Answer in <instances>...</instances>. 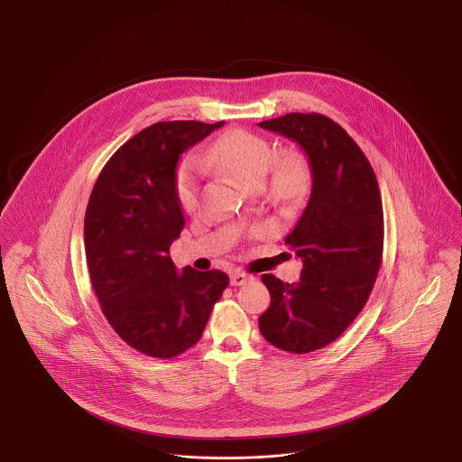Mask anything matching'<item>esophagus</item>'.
<instances>
[{"instance_id": "1", "label": "esophagus", "mask_w": 462, "mask_h": 462, "mask_svg": "<svg viewBox=\"0 0 462 462\" xmlns=\"http://www.w3.org/2000/svg\"><path fill=\"white\" fill-rule=\"evenodd\" d=\"M251 281H253V277L247 275V273H244L242 270H234V272L230 273V282H232V286H244V284H247V282H251Z\"/></svg>"}]
</instances>
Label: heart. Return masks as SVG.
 I'll return each instance as SVG.
<instances>
[{
    "label": "heart",
    "instance_id": "1",
    "mask_svg": "<svg viewBox=\"0 0 462 462\" xmlns=\"http://www.w3.org/2000/svg\"><path fill=\"white\" fill-rule=\"evenodd\" d=\"M273 155L272 143L262 134L232 130L200 155V164L234 176L249 189H260L270 171L266 189L272 198L284 204L300 200L307 194L311 180L307 157L296 151H289L275 159ZM173 185L178 206L185 213L194 211L199 196L198 164L190 159L183 161L176 170Z\"/></svg>",
    "mask_w": 462,
    "mask_h": 462
}]
</instances>
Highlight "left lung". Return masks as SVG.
<instances>
[{
	"mask_svg": "<svg viewBox=\"0 0 462 462\" xmlns=\"http://www.w3.org/2000/svg\"><path fill=\"white\" fill-rule=\"evenodd\" d=\"M307 152L308 206L286 237L303 262L298 284L262 277L270 307L258 320L264 339L310 353L337 339L365 307L383 262V202L369 159L345 128L324 114L291 112L258 123Z\"/></svg>",
	"mask_w": 462,
	"mask_h": 462,
	"instance_id": "8db88e82",
	"label": "left lung"
}]
</instances>
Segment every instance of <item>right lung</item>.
<instances>
[{
  "label": "right lung",
  "instance_id": "right-lung-1",
  "mask_svg": "<svg viewBox=\"0 0 462 462\" xmlns=\"http://www.w3.org/2000/svg\"><path fill=\"white\" fill-rule=\"evenodd\" d=\"M223 121H164L121 145L95 181L85 215L89 281L110 328L136 352L173 358L192 348L228 286L220 270L176 272L170 245L185 218L178 157Z\"/></svg>",
  "mask_w": 462,
  "mask_h": 462
}]
</instances>
